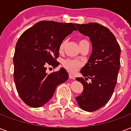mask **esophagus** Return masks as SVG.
Segmentation results:
<instances>
[{
    "label": "esophagus",
    "instance_id": "obj_1",
    "mask_svg": "<svg viewBox=\"0 0 131 131\" xmlns=\"http://www.w3.org/2000/svg\"><path fill=\"white\" fill-rule=\"evenodd\" d=\"M69 79H75V77H74V76L73 75V74H69Z\"/></svg>",
    "mask_w": 131,
    "mask_h": 131
}]
</instances>
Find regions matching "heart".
I'll return each instance as SVG.
<instances>
[{"mask_svg":"<svg viewBox=\"0 0 131 131\" xmlns=\"http://www.w3.org/2000/svg\"><path fill=\"white\" fill-rule=\"evenodd\" d=\"M86 42H88V41L85 39H81L79 40V46L83 44V43H86ZM66 44H67V40H63L61 42V43L60 44V46H59V51L60 52L64 51V50L65 48ZM62 65L67 70L74 73V72H76L77 71H78L82 67L83 62L81 61H79V60L67 59V60L63 61Z\"/></svg>","mask_w":131,"mask_h":131,"instance_id":"b5f03b06","label":"heart"}]
</instances>
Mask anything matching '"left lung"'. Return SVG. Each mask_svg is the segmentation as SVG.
Here are the masks:
<instances>
[{
  "instance_id": "left-lung-1",
  "label": "left lung",
  "mask_w": 131,
  "mask_h": 131,
  "mask_svg": "<svg viewBox=\"0 0 131 131\" xmlns=\"http://www.w3.org/2000/svg\"><path fill=\"white\" fill-rule=\"evenodd\" d=\"M81 34L90 38L93 51L81 70L85 79L77 78L84 90L76 97L82 110L95 112L103 107L112 95L120 69L121 48L110 30L97 23L76 24ZM91 81L88 83L87 81Z\"/></svg>"
}]
</instances>
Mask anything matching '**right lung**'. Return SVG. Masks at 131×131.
<instances>
[{"label": "right lung", "mask_w": 131, "mask_h": 131, "mask_svg": "<svg viewBox=\"0 0 131 131\" xmlns=\"http://www.w3.org/2000/svg\"><path fill=\"white\" fill-rule=\"evenodd\" d=\"M77 28L73 23L41 21L26 30L17 42L13 57L14 80L21 100L38 107L52 97L57 85L69 79L64 68L48 74V66L60 62L59 46Z\"/></svg>", "instance_id": "1"}]
</instances>
